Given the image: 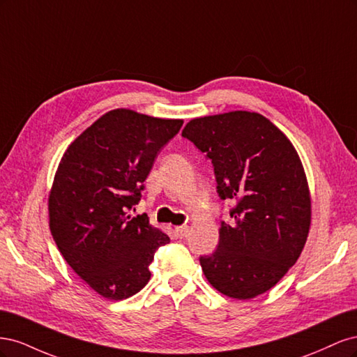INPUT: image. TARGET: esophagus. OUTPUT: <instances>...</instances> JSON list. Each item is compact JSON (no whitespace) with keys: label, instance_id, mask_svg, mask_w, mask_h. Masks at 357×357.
I'll use <instances>...</instances> for the list:
<instances>
[{"label":"esophagus","instance_id":"obj_1","mask_svg":"<svg viewBox=\"0 0 357 357\" xmlns=\"http://www.w3.org/2000/svg\"><path fill=\"white\" fill-rule=\"evenodd\" d=\"M176 232H177V235L180 236V238H185V236H188V234H189V226H186V225L177 226Z\"/></svg>","mask_w":357,"mask_h":357}]
</instances>
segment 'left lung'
I'll return each mask as SVG.
<instances>
[{
  "instance_id": "1",
  "label": "left lung",
  "mask_w": 357,
  "mask_h": 357,
  "mask_svg": "<svg viewBox=\"0 0 357 357\" xmlns=\"http://www.w3.org/2000/svg\"><path fill=\"white\" fill-rule=\"evenodd\" d=\"M181 137L211 160L220 199L235 202L218 248L199 257L205 277L226 296L262 295L295 265L310 231V190L295 147L250 112L193 119Z\"/></svg>"
}]
</instances>
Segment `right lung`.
<instances>
[{
	"label": "right lung",
	"instance_id": "right-lung-1",
	"mask_svg": "<svg viewBox=\"0 0 357 357\" xmlns=\"http://www.w3.org/2000/svg\"><path fill=\"white\" fill-rule=\"evenodd\" d=\"M181 125L177 119L112 110L61 159L49 195L50 232L74 273L107 299L142 290L155 252L169 243L147 214L134 218L129 211L142 199L155 158Z\"/></svg>",
	"mask_w": 357,
	"mask_h": 357
}]
</instances>
